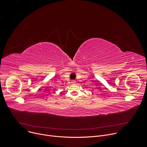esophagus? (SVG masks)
Listing matches in <instances>:
<instances>
[{"instance_id": "obj_1", "label": "esophagus", "mask_w": 147, "mask_h": 147, "mask_svg": "<svg viewBox=\"0 0 147 147\" xmlns=\"http://www.w3.org/2000/svg\"><path fill=\"white\" fill-rule=\"evenodd\" d=\"M71 82L72 84H75V83H76V81H75V80H72V81H71Z\"/></svg>"}]
</instances>
